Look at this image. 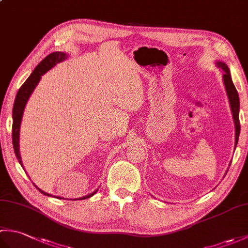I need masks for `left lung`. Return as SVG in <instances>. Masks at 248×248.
<instances>
[{
  "instance_id": "left-lung-1",
  "label": "left lung",
  "mask_w": 248,
  "mask_h": 248,
  "mask_svg": "<svg viewBox=\"0 0 248 248\" xmlns=\"http://www.w3.org/2000/svg\"><path fill=\"white\" fill-rule=\"evenodd\" d=\"M215 65H217L219 69H222L223 73V81H224V86L226 89V93H227V97L229 100V104H230V109L231 113H232V118H233V123H234V127H235V144L234 147L238 145V140H239V135H240V120H239V112H240V99H239V94L238 92L233 85L232 78H231L230 75V70L226 62L222 61H217L215 62ZM230 166V165H229ZM228 171V170H227Z\"/></svg>"
}]
</instances>
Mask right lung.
<instances>
[{"label": "right lung", "mask_w": 248, "mask_h": 248, "mask_svg": "<svg viewBox=\"0 0 248 248\" xmlns=\"http://www.w3.org/2000/svg\"><path fill=\"white\" fill-rule=\"evenodd\" d=\"M67 59H68L67 53H65V52H59V51L53 52V53H51L46 57H45V59L36 66L34 71L31 73V76L29 77L28 80L24 82L23 85L19 88L17 96H16L14 108H13V145H14V150H15L16 156H17L20 165L22 167H23V164H22V160H21V155H20L19 140H20L21 121H22L25 105H26V103H28L31 94L33 93L34 89L36 88L37 85H38L41 77H43L46 72H48L50 69H52V68H53L56 64H59V62L65 61ZM36 188L38 189L40 193L46 195V196H52V195L44 192L43 189H40L39 187L36 186ZM97 192H98V188L96 189V191H93V193L86 195V196L76 198V199L80 200V199L89 198V197H92L93 195L96 194ZM54 197L60 198V199H64L60 196H54Z\"/></svg>", "instance_id": "right-lung-1"}]
</instances>
